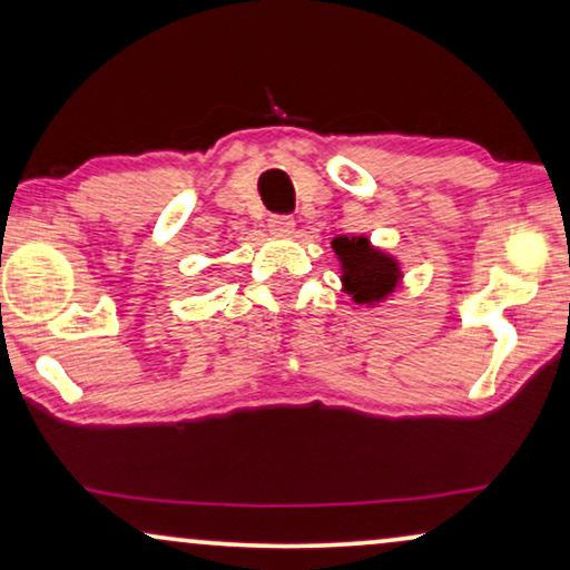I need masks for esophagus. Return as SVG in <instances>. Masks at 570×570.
<instances>
[{"label":"esophagus","mask_w":570,"mask_h":570,"mask_svg":"<svg viewBox=\"0 0 570 570\" xmlns=\"http://www.w3.org/2000/svg\"><path fill=\"white\" fill-rule=\"evenodd\" d=\"M267 225H269V233L275 238H291L295 233V220L291 215H272Z\"/></svg>","instance_id":"34e87169"}]
</instances>
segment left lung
Returning <instances> with one entry per match:
<instances>
[{
    "label": "left lung",
    "instance_id": "8db88e82",
    "mask_svg": "<svg viewBox=\"0 0 570 570\" xmlns=\"http://www.w3.org/2000/svg\"><path fill=\"white\" fill-rule=\"evenodd\" d=\"M340 259L342 291L357 306H379L402 285V264L384 248L373 246L365 236H337L332 240Z\"/></svg>",
    "mask_w": 570,
    "mask_h": 570
}]
</instances>
